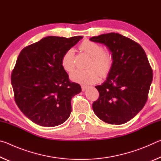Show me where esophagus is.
I'll return each instance as SVG.
<instances>
[{
	"label": "esophagus",
	"mask_w": 161,
	"mask_h": 161,
	"mask_svg": "<svg viewBox=\"0 0 161 161\" xmlns=\"http://www.w3.org/2000/svg\"><path fill=\"white\" fill-rule=\"evenodd\" d=\"M81 90H82L83 92L85 91L86 89L88 88V86H86V85H81Z\"/></svg>",
	"instance_id": "esophagus-1"
}]
</instances>
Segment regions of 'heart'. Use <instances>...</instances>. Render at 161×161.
Returning a JSON list of instances; mask_svg holds the SVG:
<instances>
[{
	"instance_id": "1",
	"label": "heart",
	"mask_w": 161,
	"mask_h": 161,
	"mask_svg": "<svg viewBox=\"0 0 161 161\" xmlns=\"http://www.w3.org/2000/svg\"><path fill=\"white\" fill-rule=\"evenodd\" d=\"M80 48L91 59L86 66L87 69L75 71L70 75L71 80L81 84H91L97 81L100 77H107L114 64L112 54L104 51L102 45L90 40H84ZM61 65L67 72L70 73L74 70L75 55L72 49H69L62 54Z\"/></svg>"
}]
</instances>
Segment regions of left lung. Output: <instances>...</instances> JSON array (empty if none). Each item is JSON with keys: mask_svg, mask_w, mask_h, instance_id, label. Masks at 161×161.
I'll return each mask as SVG.
<instances>
[{"mask_svg": "<svg viewBox=\"0 0 161 161\" xmlns=\"http://www.w3.org/2000/svg\"><path fill=\"white\" fill-rule=\"evenodd\" d=\"M90 40L105 45L114 57L107 80L95 86L99 97L92 104L94 112L106 123H126L148 99L153 70L146 54L138 43L115 32L92 37Z\"/></svg>", "mask_w": 161, "mask_h": 161, "instance_id": "8db88e82", "label": "left lung"}]
</instances>
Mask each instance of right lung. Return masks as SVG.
<instances>
[{"mask_svg": "<svg viewBox=\"0 0 161 161\" xmlns=\"http://www.w3.org/2000/svg\"><path fill=\"white\" fill-rule=\"evenodd\" d=\"M48 36L23 48L11 74L18 108L35 124L53 127L66 121L71 99L81 91L61 65L62 54L82 38Z\"/></svg>", "mask_w": 161, "mask_h": 161, "instance_id": "right-lung-1", "label": "right lung"}]
</instances>
